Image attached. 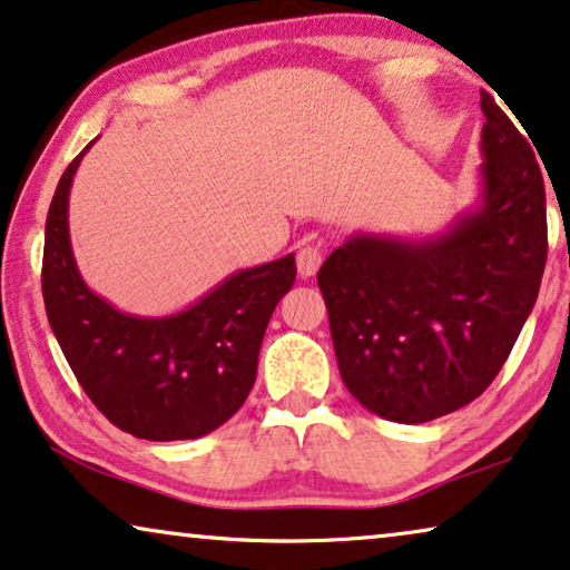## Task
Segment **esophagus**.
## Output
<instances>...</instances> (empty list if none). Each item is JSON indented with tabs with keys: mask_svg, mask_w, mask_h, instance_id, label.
Returning <instances> with one entry per match:
<instances>
[{
	"mask_svg": "<svg viewBox=\"0 0 570 570\" xmlns=\"http://www.w3.org/2000/svg\"><path fill=\"white\" fill-rule=\"evenodd\" d=\"M298 272L301 277H313L321 267V262H324V249H321V244H305L301 246L298 252Z\"/></svg>",
	"mask_w": 570,
	"mask_h": 570,
	"instance_id": "esophagus-1",
	"label": "esophagus"
}]
</instances>
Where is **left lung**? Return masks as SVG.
Listing matches in <instances>:
<instances>
[{"label": "left lung", "mask_w": 570, "mask_h": 570, "mask_svg": "<svg viewBox=\"0 0 570 570\" xmlns=\"http://www.w3.org/2000/svg\"><path fill=\"white\" fill-rule=\"evenodd\" d=\"M481 205L440 236H352L318 269L342 381L373 414L422 424L504 367L548 259L546 183L527 138L481 97Z\"/></svg>", "instance_id": "8db88e82"}]
</instances>
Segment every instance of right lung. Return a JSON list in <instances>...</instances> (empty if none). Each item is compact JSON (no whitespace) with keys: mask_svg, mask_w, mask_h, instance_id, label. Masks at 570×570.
<instances>
[{"mask_svg":"<svg viewBox=\"0 0 570 570\" xmlns=\"http://www.w3.org/2000/svg\"><path fill=\"white\" fill-rule=\"evenodd\" d=\"M87 148L66 167L48 208L40 272L48 324L115 426L151 442L197 440L228 422L257 381L259 346L295 283V257L236 272L175 316L120 313L89 291L71 254L69 189Z\"/></svg>","mask_w":570,"mask_h":570,"instance_id":"add662e5","label":"right lung"}]
</instances>
